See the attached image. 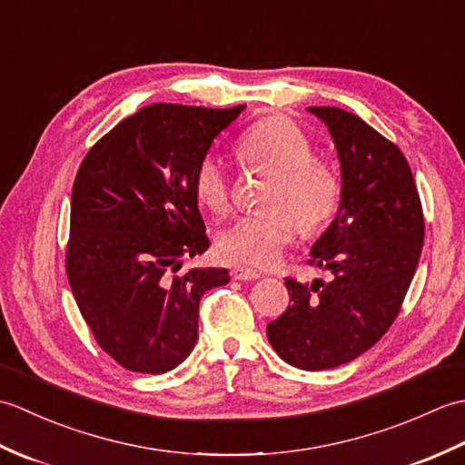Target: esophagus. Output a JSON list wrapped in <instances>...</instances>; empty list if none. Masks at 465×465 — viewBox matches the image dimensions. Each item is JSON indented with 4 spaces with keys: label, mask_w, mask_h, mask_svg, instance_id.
<instances>
[{
    "label": "esophagus",
    "mask_w": 465,
    "mask_h": 465,
    "mask_svg": "<svg viewBox=\"0 0 465 465\" xmlns=\"http://www.w3.org/2000/svg\"><path fill=\"white\" fill-rule=\"evenodd\" d=\"M232 278L238 282H252V280H258L260 273L250 270V268H242V265H238V268L232 270Z\"/></svg>",
    "instance_id": "34e87169"
}]
</instances>
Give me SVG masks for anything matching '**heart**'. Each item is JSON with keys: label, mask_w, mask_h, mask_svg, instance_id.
I'll return each instance as SVG.
<instances>
[{"label": "heart", "mask_w": 465, "mask_h": 465, "mask_svg": "<svg viewBox=\"0 0 465 465\" xmlns=\"http://www.w3.org/2000/svg\"><path fill=\"white\" fill-rule=\"evenodd\" d=\"M245 163L275 172L263 193L265 210L240 217L217 235L223 262L270 268L298 230L313 233L328 223L340 203V182L331 167L313 157V145L285 117H265L245 132L238 147ZM195 200L217 215L230 210V182L223 165L207 155L193 175Z\"/></svg>", "instance_id": "1"}]
</instances>
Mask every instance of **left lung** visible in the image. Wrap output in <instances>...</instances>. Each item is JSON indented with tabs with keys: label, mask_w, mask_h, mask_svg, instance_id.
I'll use <instances>...</instances> for the list:
<instances>
[{
	"label": "left lung",
	"mask_w": 465,
	"mask_h": 465,
	"mask_svg": "<svg viewBox=\"0 0 465 465\" xmlns=\"http://www.w3.org/2000/svg\"><path fill=\"white\" fill-rule=\"evenodd\" d=\"M325 124L341 172L333 222L312 245L331 280H285L290 305L268 340L293 368L318 371L360 358L390 330L416 273L423 213L398 145L340 107H308Z\"/></svg>",
	"instance_id": "obj_1"
}]
</instances>
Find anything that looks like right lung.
Masks as SVG:
<instances>
[{
  "mask_svg": "<svg viewBox=\"0 0 465 465\" xmlns=\"http://www.w3.org/2000/svg\"><path fill=\"white\" fill-rule=\"evenodd\" d=\"M243 107H142L75 175L67 280L100 348L125 370L177 368L197 341L202 295L230 282L223 268L175 272L210 248L193 175Z\"/></svg>",
  "mask_w": 465,
  "mask_h": 465,
  "instance_id": "obj_1",
  "label": "right lung"
}]
</instances>
